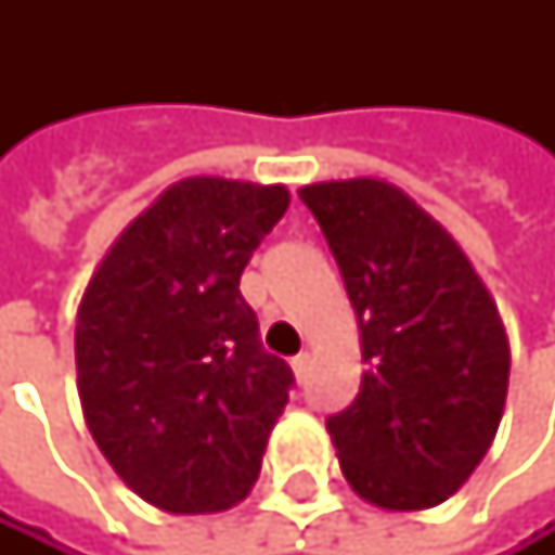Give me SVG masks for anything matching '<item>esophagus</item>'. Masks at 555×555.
Returning a JSON list of instances; mask_svg holds the SVG:
<instances>
[{"label": "esophagus", "instance_id": "1", "mask_svg": "<svg viewBox=\"0 0 555 555\" xmlns=\"http://www.w3.org/2000/svg\"><path fill=\"white\" fill-rule=\"evenodd\" d=\"M309 362H312V359H309V352H299V356L293 359V373H296V379H299V383H306V376H309Z\"/></svg>", "mask_w": 555, "mask_h": 555}]
</instances>
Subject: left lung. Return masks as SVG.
Masks as SVG:
<instances>
[{"instance_id": "8db88e82", "label": "left lung", "mask_w": 555, "mask_h": 555, "mask_svg": "<svg viewBox=\"0 0 555 555\" xmlns=\"http://www.w3.org/2000/svg\"><path fill=\"white\" fill-rule=\"evenodd\" d=\"M299 199L339 262L366 362L352 406L326 420L343 476L389 513L439 506L496 439L503 315L463 246L399 185L333 179Z\"/></svg>"}]
</instances>
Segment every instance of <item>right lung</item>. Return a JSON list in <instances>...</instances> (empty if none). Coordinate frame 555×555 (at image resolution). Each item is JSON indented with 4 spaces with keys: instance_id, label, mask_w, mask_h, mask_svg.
<instances>
[{
    "instance_id": "right-lung-1",
    "label": "right lung",
    "mask_w": 555,
    "mask_h": 555,
    "mask_svg": "<svg viewBox=\"0 0 555 555\" xmlns=\"http://www.w3.org/2000/svg\"><path fill=\"white\" fill-rule=\"evenodd\" d=\"M286 209V185L179 179L122 229L82 293V416L149 506L222 513L259 479L293 370L262 349L240 275Z\"/></svg>"
}]
</instances>
